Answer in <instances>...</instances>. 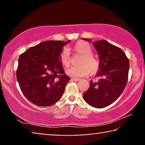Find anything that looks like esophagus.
Returning a JSON list of instances; mask_svg holds the SVG:
<instances>
[{"instance_id": "34e87169", "label": "esophagus", "mask_w": 145, "mask_h": 145, "mask_svg": "<svg viewBox=\"0 0 145 145\" xmlns=\"http://www.w3.org/2000/svg\"><path fill=\"white\" fill-rule=\"evenodd\" d=\"M71 80H74V81H76V82H78V81L80 80V79L77 78H74V77H72V78H71Z\"/></svg>"}]
</instances>
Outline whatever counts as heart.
<instances>
[{
    "mask_svg": "<svg viewBox=\"0 0 145 145\" xmlns=\"http://www.w3.org/2000/svg\"><path fill=\"white\" fill-rule=\"evenodd\" d=\"M74 49L82 55L80 65H73L67 70V74L74 78L86 76L90 72H96L99 68V61L92 54V49L90 44L85 41H79L74 45ZM61 61L65 67L71 63L70 50L65 47L61 55Z\"/></svg>",
    "mask_w": 145,
    "mask_h": 145,
    "instance_id": "heart-1",
    "label": "heart"
}]
</instances>
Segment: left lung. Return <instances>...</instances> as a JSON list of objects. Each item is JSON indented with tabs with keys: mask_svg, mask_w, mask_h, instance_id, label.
<instances>
[{
	"mask_svg": "<svg viewBox=\"0 0 145 145\" xmlns=\"http://www.w3.org/2000/svg\"><path fill=\"white\" fill-rule=\"evenodd\" d=\"M82 39L91 42L90 39ZM92 43L100 59L96 76L100 79L97 82L90 81L83 98L90 106L103 108L114 103L123 92L127 82L129 61L121 49L108 41L102 39Z\"/></svg>",
	"mask_w": 145,
	"mask_h": 145,
	"instance_id": "obj_1",
	"label": "left lung"
}]
</instances>
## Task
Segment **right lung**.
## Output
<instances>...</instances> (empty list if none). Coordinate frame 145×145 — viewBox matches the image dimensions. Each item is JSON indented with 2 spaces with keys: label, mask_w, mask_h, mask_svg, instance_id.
Returning a JSON list of instances; mask_svg holds the SVG:
<instances>
[{
  "label": "right lung",
  "mask_w": 145,
  "mask_h": 145,
  "mask_svg": "<svg viewBox=\"0 0 145 145\" xmlns=\"http://www.w3.org/2000/svg\"><path fill=\"white\" fill-rule=\"evenodd\" d=\"M70 41H43L20 56L17 80L23 94L33 104L52 106L63 96L70 78L65 74L61 55Z\"/></svg>",
  "instance_id": "1"
}]
</instances>
